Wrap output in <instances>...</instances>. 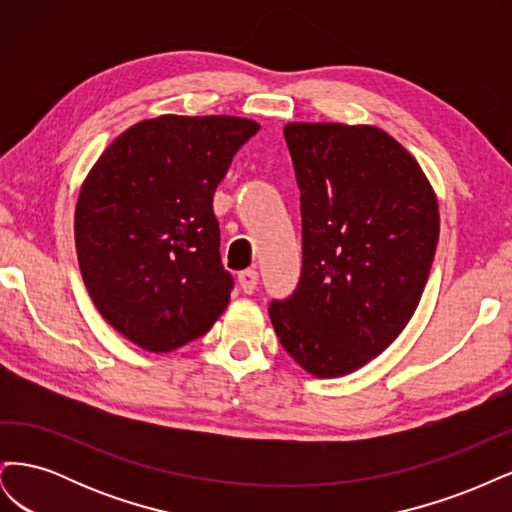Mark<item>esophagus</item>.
<instances>
[{
  "mask_svg": "<svg viewBox=\"0 0 512 512\" xmlns=\"http://www.w3.org/2000/svg\"><path fill=\"white\" fill-rule=\"evenodd\" d=\"M239 286L245 294H252L258 286V271L254 269H245L239 273Z\"/></svg>",
  "mask_w": 512,
  "mask_h": 512,
  "instance_id": "1",
  "label": "esophagus"
}]
</instances>
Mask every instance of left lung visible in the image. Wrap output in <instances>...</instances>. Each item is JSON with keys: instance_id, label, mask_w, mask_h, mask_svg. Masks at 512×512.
Instances as JSON below:
<instances>
[{"instance_id": "obj_1", "label": "left lung", "mask_w": 512, "mask_h": 512, "mask_svg": "<svg viewBox=\"0 0 512 512\" xmlns=\"http://www.w3.org/2000/svg\"><path fill=\"white\" fill-rule=\"evenodd\" d=\"M301 190L303 267L269 316L286 352L339 378L389 348L414 316L440 235L423 168L376 126L284 128Z\"/></svg>"}]
</instances>
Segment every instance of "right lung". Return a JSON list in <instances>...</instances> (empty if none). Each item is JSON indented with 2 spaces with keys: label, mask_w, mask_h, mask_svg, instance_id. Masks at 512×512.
Segmentation results:
<instances>
[{
  "label": "right lung",
  "mask_w": 512,
  "mask_h": 512,
  "mask_svg": "<svg viewBox=\"0 0 512 512\" xmlns=\"http://www.w3.org/2000/svg\"><path fill=\"white\" fill-rule=\"evenodd\" d=\"M260 126L232 115L134 123L83 181L74 241L102 318L147 352L205 335L230 301L213 194Z\"/></svg>",
  "instance_id": "add662e5"
}]
</instances>
